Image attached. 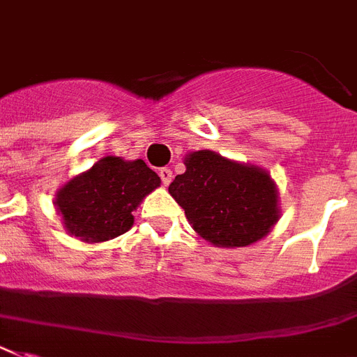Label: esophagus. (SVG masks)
Returning <instances> with one entry per match:
<instances>
[{
    "label": "esophagus",
    "instance_id": "obj_1",
    "mask_svg": "<svg viewBox=\"0 0 357 357\" xmlns=\"http://www.w3.org/2000/svg\"><path fill=\"white\" fill-rule=\"evenodd\" d=\"M160 178H161V181H163L165 187H169L170 181H172V170L167 169V167H165V169H161L160 170Z\"/></svg>",
    "mask_w": 357,
    "mask_h": 357
}]
</instances>
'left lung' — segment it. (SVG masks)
<instances>
[{"label": "left lung", "instance_id": "1", "mask_svg": "<svg viewBox=\"0 0 357 357\" xmlns=\"http://www.w3.org/2000/svg\"><path fill=\"white\" fill-rule=\"evenodd\" d=\"M185 170L169 187L197 236L223 248L248 247L280 221V192L268 170L214 151L185 155Z\"/></svg>", "mask_w": 357, "mask_h": 357}]
</instances>
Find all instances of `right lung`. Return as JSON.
<instances>
[{
  "label": "right lung",
  "instance_id": "right-lung-1",
  "mask_svg": "<svg viewBox=\"0 0 357 357\" xmlns=\"http://www.w3.org/2000/svg\"><path fill=\"white\" fill-rule=\"evenodd\" d=\"M160 185V176L143 160L105 155L68 179L56 192L54 206L68 236L101 243L125 234L134 225L132 212Z\"/></svg>",
  "mask_w": 357,
  "mask_h": 357
}]
</instances>
